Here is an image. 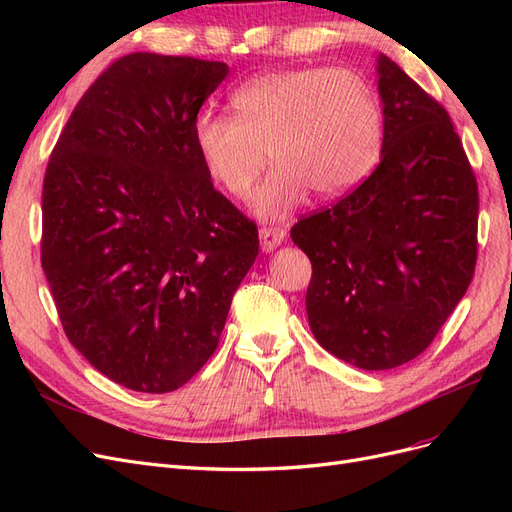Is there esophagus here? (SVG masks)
<instances>
[{"label": "esophagus", "instance_id": "obj_1", "mask_svg": "<svg viewBox=\"0 0 512 512\" xmlns=\"http://www.w3.org/2000/svg\"><path fill=\"white\" fill-rule=\"evenodd\" d=\"M286 239V230L277 226H262L260 228V250L273 252L275 247H280Z\"/></svg>", "mask_w": 512, "mask_h": 512}]
</instances>
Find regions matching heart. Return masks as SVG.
I'll return each mask as SVG.
<instances>
[{
	"instance_id": "heart-1",
	"label": "heart",
	"mask_w": 512,
	"mask_h": 512,
	"mask_svg": "<svg viewBox=\"0 0 512 512\" xmlns=\"http://www.w3.org/2000/svg\"><path fill=\"white\" fill-rule=\"evenodd\" d=\"M235 117L203 111L192 141L209 179L245 198L265 164L275 168L254 196V211L282 220L312 188L337 196L369 175L382 147L376 91L344 68H299L258 74L230 98Z\"/></svg>"
}]
</instances>
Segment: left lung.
<instances>
[{"label": "left lung", "mask_w": 512, "mask_h": 512, "mask_svg": "<svg viewBox=\"0 0 512 512\" xmlns=\"http://www.w3.org/2000/svg\"><path fill=\"white\" fill-rule=\"evenodd\" d=\"M382 158L359 188L292 226L312 260L305 307L318 344L354 367L427 350L476 267L478 185L444 106L378 57Z\"/></svg>", "instance_id": "1"}]
</instances>
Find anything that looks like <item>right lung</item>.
<instances>
[{
	"label": "right lung",
	"mask_w": 512,
	"mask_h": 512,
	"mask_svg": "<svg viewBox=\"0 0 512 512\" xmlns=\"http://www.w3.org/2000/svg\"><path fill=\"white\" fill-rule=\"evenodd\" d=\"M222 61L130 53L66 123L42 188V269L70 344L138 393H170L218 348L258 228L213 188L192 121Z\"/></svg>",
	"instance_id": "add662e5"
}]
</instances>
